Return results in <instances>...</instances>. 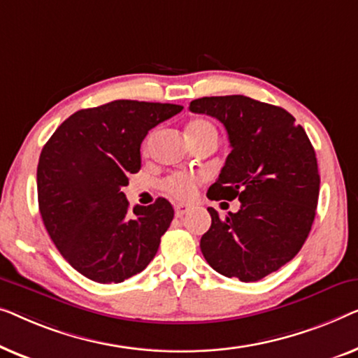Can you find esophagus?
Returning a JSON list of instances; mask_svg holds the SVG:
<instances>
[{"mask_svg":"<svg viewBox=\"0 0 358 358\" xmlns=\"http://www.w3.org/2000/svg\"><path fill=\"white\" fill-rule=\"evenodd\" d=\"M189 210H191V206L188 204H175V215H177V217H181V215L189 213Z\"/></svg>","mask_w":358,"mask_h":358,"instance_id":"1","label":"esophagus"}]
</instances>
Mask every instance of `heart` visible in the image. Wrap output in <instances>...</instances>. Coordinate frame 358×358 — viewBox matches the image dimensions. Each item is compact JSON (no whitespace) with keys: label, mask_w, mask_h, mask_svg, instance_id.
I'll return each instance as SVG.
<instances>
[{"label":"heart","mask_w":358,"mask_h":358,"mask_svg":"<svg viewBox=\"0 0 358 358\" xmlns=\"http://www.w3.org/2000/svg\"><path fill=\"white\" fill-rule=\"evenodd\" d=\"M215 133V129L213 124L206 120H194V122L189 123L188 127V134L194 136V134H201V133ZM201 177L198 175H185V173H177L169 177L164 181V188L169 194H172L173 198L181 199V201H188L191 198H194L196 189H198V185L201 183Z\"/></svg>","instance_id":"heart-1"}]
</instances>
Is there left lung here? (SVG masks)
Instances as JSON below:
<instances>
[{"mask_svg":"<svg viewBox=\"0 0 358 358\" xmlns=\"http://www.w3.org/2000/svg\"><path fill=\"white\" fill-rule=\"evenodd\" d=\"M189 110L217 118L230 141L208 198L240 201L225 219L208 208L201 251L225 278L263 279L295 258L311 230L320 194L313 145L287 110L245 95L196 99Z\"/></svg>","mask_w":358,"mask_h":358,"instance_id":"left-lung-1","label":"left lung"}]
</instances>
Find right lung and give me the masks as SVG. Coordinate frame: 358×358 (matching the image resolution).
Instances as JSON below:
<instances>
[{"mask_svg": "<svg viewBox=\"0 0 358 358\" xmlns=\"http://www.w3.org/2000/svg\"><path fill=\"white\" fill-rule=\"evenodd\" d=\"M173 103L113 100L79 110L43 145L37 167L38 209L63 258L85 278L118 284L145 269L173 219L159 198L134 206L123 193L141 169L149 129L180 113Z\"/></svg>", "mask_w": 358, "mask_h": 358, "instance_id": "add662e5", "label": "right lung"}]
</instances>
